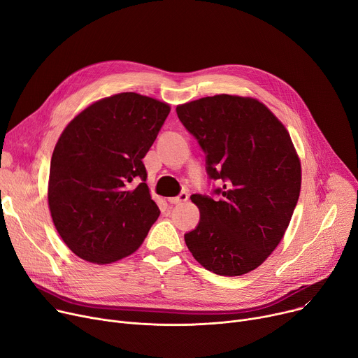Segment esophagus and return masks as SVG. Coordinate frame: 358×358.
I'll return each instance as SVG.
<instances>
[{"label":"esophagus","instance_id":"obj_1","mask_svg":"<svg viewBox=\"0 0 358 358\" xmlns=\"http://www.w3.org/2000/svg\"><path fill=\"white\" fill-rule=\"evenodd\" d=\"M187 200H188V194H187V193H181V194L177 196V197L169 199V203H171V204H181V203H184V201H187Z\"/></svg>","mask_w":358,"mask_h":358}]
</instances>
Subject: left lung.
I'll return each mask as SVG.
<instances>
[{
    "label": "left lung",
    "mask_w": 358,
    "mask_h": 358,
    "mask_svg": "<svg viewBox=\"0 0 358 358\" xmlns=\"http://www.w3.org/2000/svg\"><path fill=\"white\" fill-rule=\"evenodd\" d=\"M182 125L222 180L219 200L193 194L199 226L184 236L194 259L222 276L260 266L280 243L301 193V161L291 135L255 98L214 94L177 106Z\"/></svg>",
    "instance_id": "obj_1"
}]
</instances>
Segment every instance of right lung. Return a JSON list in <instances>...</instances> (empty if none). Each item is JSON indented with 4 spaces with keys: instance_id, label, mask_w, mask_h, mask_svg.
<instances>
[{
    "instance_id": "obj_1",
    "label": "right lung",
    "mask_w": 358,
    "mask_h": 358,
    "mask_svg": "<svg viewBox=\"0 0 358 358\" xmlns=\"http://www.w3.org/2000/svg\"><path fill=\"white\" fill-rule=\"evenodd\" d=\"M170 110L158 99L122 92L90 103L63 129L47 199L62 241L80 259L108 265L132 255L158 219L142 158ZM136 178L143 182L131 189Z\"/></svg>"
}]
</instances>
